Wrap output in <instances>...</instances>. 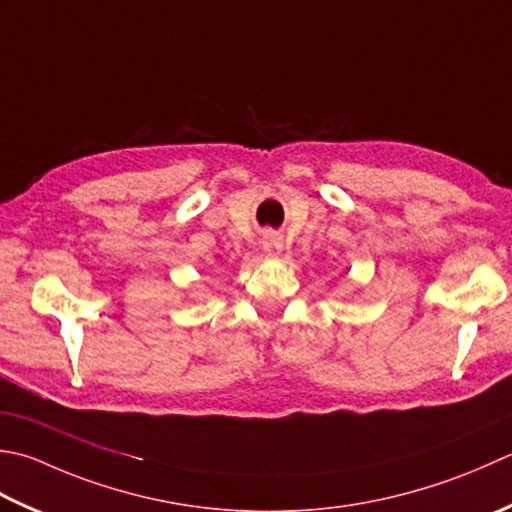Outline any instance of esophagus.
Returning <instances> with one entry per match:
<instances>
[{"label":"esophagus","mask_w":512,"mask_h":512,"mask_svg":"<svg viewBox=\"0 0 512 512\" xmlns=\"http://www.w3.org/2000/svg\"><path fill=\"white\" fill-rule=\"evenodd\" d=\"M264 250H266L268 257H277L279 250H282V244H279L275 237H270V239H266V242H264Z\"/></svg>","instance_id":"esophagus-1"}]
</instances>
